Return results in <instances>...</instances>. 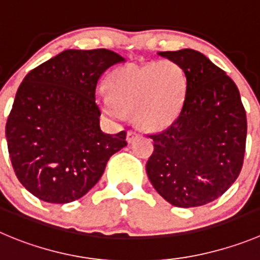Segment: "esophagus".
Masks as SVG:
<instances>
[{
  "instance_id": "obj_1",
  "label": "esophagus",
  "mask_w": 260,
  "mask_h": 260,
  "mask_svg": "<svg viewBox=\"0 0 260 260\" xmlns=\"http://www.w3.org/2000/svg\"><path fill=\"white\" fill-rule=\"evenodd\" d=\"M137 135H138V133L136 132V131H132V129L128 131V132H127V141L128 142H132L133 140H135V138L137 137Z\"/></svg>"
}]
</instances>
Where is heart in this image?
Returning a JSON list of instances; mask_svg holds the SVG:
<instances>
[{"mask_svg": "<svg viewBox=\"0 0 260 260\" xmlns=\"http://www.w3.org/2000/svg\"><path fill=\"white\" fill-rule=\"evenodd\" d=\"M108 88L109 92L100 93L99 103L109 118L122 120L133 111L138 125L157 129L178 115L185 100L186 77L173 60L128 64L109 75Z\"/></svg>", "mask_w": 260, "mask_h": 260, "instance_id": "obj_1", "label": "heart"}]
</instances>
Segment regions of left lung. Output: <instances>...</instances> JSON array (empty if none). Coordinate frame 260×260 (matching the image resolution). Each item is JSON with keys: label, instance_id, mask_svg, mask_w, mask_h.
Wrapping results in <instances>:
<instances>
[{"label": "left lung", "instance_id": "1", "mask_svg": "<svg viewBox=\"0 0 260 260\" xmlns=\"http://www.w3.org/2000/svg\"><path fill=\"white\" fill-rule=\"evenodd\" d=\"M159 55L183 69L186 94L171 127L147 136L154 140L147 176L174 207H200L222 196L241 172L246 111L235 82L201 52Z\"/></svg>", "mask_w": 260, "mask_h": 260}]
</instances>
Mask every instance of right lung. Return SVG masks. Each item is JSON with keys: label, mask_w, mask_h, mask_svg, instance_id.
I'll list each match as a JSON object with an SVG mask.
<instances>
[{"label": "right lung", "mask_w": 260, "mask_h": 260, "mask_svg": "<svg viewBox=\"0 0 260 260\" xmlns=\"http://www.w3.org/2000/svg\"><path fill=\"white\" fill-rule=\"evenodd\" d=\"M123 60L105 48L67 50L19 86L6 122L7 149L20 183L40 200L67 204L86 195L127 145L125 131H101L96 104L101 75Z\"/></svg>", "instance_id": "1"}]
</instances>
